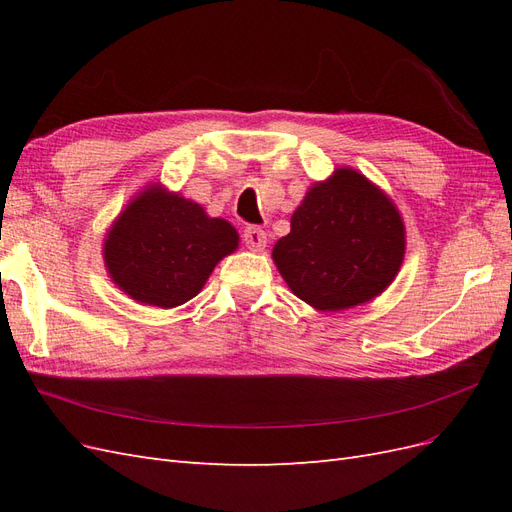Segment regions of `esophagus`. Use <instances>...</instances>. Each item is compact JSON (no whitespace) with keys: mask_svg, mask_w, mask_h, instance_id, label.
<instances>
[{"mask_svg":"<svg viewBox=\"0 0 512 512\" xmlns=\"http://www.w3.org/2000/svg\"><path fill=\"white\" fill-rule=\"evenodd\" d=\"M243 241L252 252H262L267 247V232L262 228H245Z\"/></svg>","mask_w":512,"mask_h":512,"instance_id":"obj_1","label":"esophagus"}]
</instances>
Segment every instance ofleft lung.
Returning <instances> with one entry per match:
<instances>
[{
    "mask_svg": "<svg viewBox=\"0 0 512 512\" xmlns=\"http://www.w3.org/2000/svg\"><path fill=\"white\" fill-rule=\"evenodd\" d=\"M406 254L393 200L354 168L307 190L290 232L273 245L288 288L320 312L367 303L391 286Z\"/></svg>",
    "mask_w": 512,
    "mask_h": 512,
    "instance_id": "1",
    "label": "left lung"
}]
</instances>
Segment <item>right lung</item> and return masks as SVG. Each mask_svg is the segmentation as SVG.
Returning a JSON list of instances; mask_svg holds the SVG:
<instances>
[{
  "label": "right lung",
  "mask_w": 512,
  "mask_h": 512,
  "mask_svg": "<svg viewBox=\"0 0 512 512\" xmlns=\"http://www.w3.org/2000/svg\"><path fill=\"white\" fill-rule=\"evenodd\" d=\"M237 245L235 226L209 218L194 200L153 183L106 232L104 265L128 297L168 309L196 297L215 265Z\"/></svg>",
  "instance_id": "add662e5"
}]
</instances>
